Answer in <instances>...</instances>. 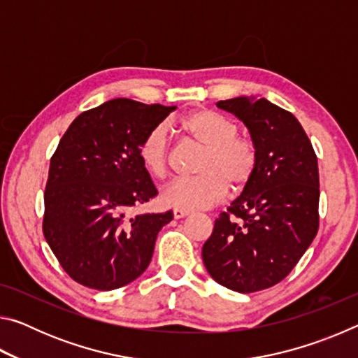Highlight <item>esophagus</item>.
Here are the masks:
<instances>
[{"mask_svg":"<svg viewBox=\"0 0 358 358\" xmlns=\"http://www.w3.org/2000/svg\"><path fill=\"white\" fill-rule=\"evenodd\" d=\"M187 215H189V211L178 210V208L173 210V217H175V220H181V217H186Z\"/></svg>","mask_w":358,"mask_h":358,"instance_id":"obj_1","label":"esophagus"}]
</instances>
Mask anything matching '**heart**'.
Returning <instances> with one entry per match:
<instances>
[{
	"mask_svg": "<svg viewBox=\"0 0 358 358\" xmlns=\"http://www.w3.org/2000/svg\"><path fill=\"white\" fill-rule=\"evenodd\" d=\"M178 128L189 141L207 148L199 167L202 177L180 180L167 186L161 201L167 207L185 211L208 210L227 197L229 185L243 189L257 169L256 145L237 134L238 126L210 108H199L178 121ZM138 159L151 177L164 180L172 169V148L169 129L157 124L138 145Z\"/></svg>",
	"mask_w": 358,
	"mask_h": 358,
	"instance_id": "b5f03b06",
	"label": "heart"
}]
</instances>
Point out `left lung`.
Listing matches in <instances>:
<instances>
[{
  "label": "left lung",
  "instance_id": "1",
  "mask_svg": "<svg viewBox=\"0 0 358 358\" xmlns=\"http://www.w3.org/2000/svg\"><path fill=\"white\" fill-rule=\"evenodd\" d=\"M216 106L250 129L257 169L215 221L202 259L216 282L251 294L281 282L316 237L317 156L299 120L265 98L245 96Z\"/></svg>",
  "mask_w": 358,
  "mask_h": 358
}]
</instances>
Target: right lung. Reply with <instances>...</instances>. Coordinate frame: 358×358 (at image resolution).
<instances>
[{"label": "right lung", "instance_id": "1", "mask_svg": "<svg viewBox=\"0 0 358 358\" xmlns=\"http://www.w3.org/2000/svg\"><path fill=\"white\" fill-rule=\"evenodd\" d=\"M175 106L118 98L72 121L50 159L42 232L72 280L98 290L141 276L172 211L129 216L157 191L138 145Z\"/></svg>", "mask_w": 358, "mask_h": 358}]
</instances>
